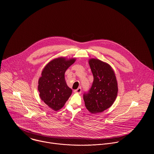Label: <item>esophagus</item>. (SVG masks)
I'll use <instances>...</instances> for the list:
<instances>
[{"mask_svg":"<svg viewBox=\"0 0 154 154\" xmlns=\"http://www.w3.org/2000/svg\"><path fill=\"white\" fill-rule=\"evenodd\" d=\"M74 92L76 93H79V94H80L81 92H82V88H81L80 87H79V88H78L77 89L75 90H74Z\"/></svg>","mask_w":154,"mask_h":154,"instance_id":"obj_1","label":"esophagus"}]
</instances>
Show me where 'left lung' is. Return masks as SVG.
<instances>
[{
	"instance_id": "8db88e82",
	"label": "left lung",
	"mask_w": 154,
	"mask_h": 154,
	"mask_svg": "<svg viewBox=\"0 0 154 154\" xmlns=\"http://www.w3.org/2000/svg\"><path fill=\"white\" fill-rule=\"evenodd\" d=\"M88 63L94 79L90 89L83 94V99L90 113H100L115 102L118 91L117 80L109 64L94 58L90 59Z\"/></svg>"
}]
</instances>
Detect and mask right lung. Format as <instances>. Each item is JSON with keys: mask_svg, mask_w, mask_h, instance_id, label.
Returning <instances> with one entry per match:
<instances>
[{"mask_svg": "<svg viewBox=\"0 0 154 154\" xmlns=\"http://www.w3.org/2000/svg\"><path fill=\"white\" fill-rule=\"evenodd\" d=\"M75 61V58H55L46 65L39 79L38 89L40 98L55 111L64 106L72 93V90L65 80L64 74Z\"/></svg>", "mask_w": 154, "mask_h": 154, "instance_id": "obj_1", "label": "right lung"}]
</instances>
